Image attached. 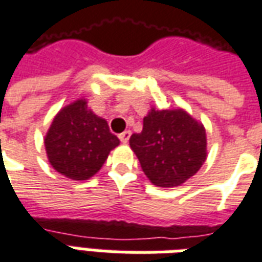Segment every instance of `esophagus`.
Listing matches in <instances>:
<instances>
[{"mask_svg":"<svg viewBox=\"0 0 262 262\" xmlns=\"http://www.w3.org/2000/svg\"><path fill=\"white\" fill-rule=\"evenodd\" d=\"M130 130H125L123 133H120L119 135V140L122 143H127L129 142V139H130Z\"/></svg>","mask_w":262,"mask_h":262,"instance_id":"esophagus-1","label":"esophagus"}]
</instances>
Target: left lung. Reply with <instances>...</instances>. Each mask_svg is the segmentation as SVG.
I'll return each mask as SVG.
<instances>
[{
  "mask_svg": "<svg viewBox=\"0 0 262 262\" xmlns=\"http://www.w3.org/2000/svg\"><path fill=\"white\" fill-rule=\"evenodd\" d=\"M129 143L143 172L157 187L181 185L206 160L205 127L182 109H151L142 133L132 135Z\"/></svg>",
  "mask_w": 262,
  "mask_h": 262,
  "instance_id": "obj_1",
  "label": "left lung"
}]
</instances>
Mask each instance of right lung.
Listing matches in <instances>:
<instances>
[{
  "label": "right lung",
  "instance_id": "right-lung-1",
  "mask_svg": "<svg viewBox=\"0 0 262 262\" xmlns=\"http://www.w3.org/2000/svg\"><path fill=\"white\" fill-rule=\"evenodd\" d=\"M118 144L119 139L111 133L106 120L90 111L85 99L61 109L45 137L52 167L74 181L95 176Z\"/></svg>",
  "mask_w": 262,
  "mask_h": 262
}]
</instances>
